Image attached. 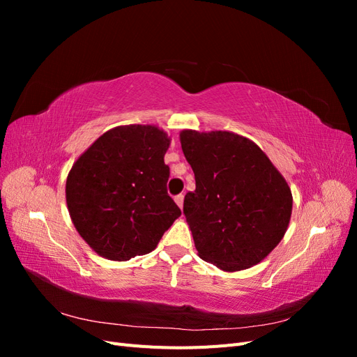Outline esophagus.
<instances>
[{"label": "esophagus", "mask_w": 357, "mask_h": 357, "mask_svg": "<svg viewBox=\"0 0 357 357\" xmlns=\"http://www.w3.org/2000/svg\"><path fill=\"white\" fill-rule=\"evenodd\" d=\"M174 201H176V204L178 205L180 208H183V201H185V195H183V193H180V195L174 197Z\"/></svg>", "instance_id": "obj_1"}]
</instances>
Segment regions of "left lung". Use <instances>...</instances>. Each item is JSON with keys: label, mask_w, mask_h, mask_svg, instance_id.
<instances>
[{"label": "left lung", "mask_w": 357, "mask_h": 357, "mask_svg": "<svg viewBox=\"0 0 357 357\" xmlns=\"http://www.w3.org/2000/svg\"><path fill=\"white\" fill-rule=\"evenodd\" d=\"M180 143L197 181L183 213L198 256L226 273L262 262L291 215L282 172L252 139L231 131L183 129Z\"/></svg>", "instance_id": "1"}]
</instances>
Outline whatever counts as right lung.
I'll list each match as a JSON object with an SVG mask.
<instances>
[{
	"label": "right lung",
	"mask_w": 357,
	"mask_h": 357,
	"mask_svg": "<svg viewBox=\"0 0 357 357\" xmlns=\"http://www.w3.org/2000/svg\"><path fill=\"white\" fill-rule=\"evenodd\" d=\"M171 137L155 125L109 129L74 162L66 198L74 228L92 250L123 262L155 250L180 218L167 193Z\"/></svg>",
	"instance_id": "add662e5"
}]
</instances>
